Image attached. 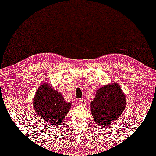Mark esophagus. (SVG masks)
I'll return each instance as SVG.
<instances>
[{
	"instance_id": "esophagus-1",
	"label": "esophagus",
	"mask_w": 156,
	"mask_h": 156,
	"mask_svg": "<svg viewBox=\"0 0 156 156\" xmlns=\"http://www.w3.org/2000/svg\"><path fill=\"white\" fill-rule=\"evenodd\" d=\"M86 103H87V101L84 98H83L80 99V100L78 101V104H81V105H82V106H84L85 104H86Z\"/></svg>"
}]
</instances>
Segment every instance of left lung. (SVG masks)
<instances>
[{
	"mask_svg": "<svg viewBox=\"0 0 156 156\" xmlns=\"http://www.w3.org/2000/svg\"><path fill=\"white\" fill-rule=\"evenodd\" d=\"M126 98L118 83L102 87L91 102L92 118L101 127L115 122L124 111Z\"/></svg>",
	"mask_w": 156,
	"mask_h": 156,
	"instance_id": "left-lung-1",
	"label": "left lung"
}]
</instances>
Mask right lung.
Returning a JSON list of instances; mask_svg holds the SVG:
<instances>
[{
	"instance_id": "right-lung-1",
	"label": "right lung",
	"mask_w": 156,
	"mask_h": 156,
	"mask_svg": "<svg viewBox=\"0 0 156 156\" xmlns=\"http://www.w3.org/2000/svg\"><path fill=\"white\" fill-rule=\"evenodd\" d=\"M33 106L39 117L47 124L58 126L69 112L71 104L64 101L61 93L45 83L37 89Z\"/></svg>"
}]
</instances>
